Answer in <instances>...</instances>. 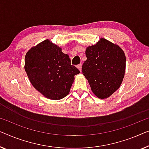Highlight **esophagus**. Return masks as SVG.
Returning <instances> with one entry per match:
<instances>
[{"label": "esophagus", "mask_w": 149, "mask_h": 149, "mask_svg": "<svg viewBox=\"0 0 149 149\" xmlns=\"http://www.w3.org/2000/svg\"><path fill=\"white\" fill-rule=\"evenodd\" d=\"M81 67H82V65H81V63L79 64V65H77V68H78V70L80 71V72L81 71Z\"/></svg>", "instance_id": "esophagus-1"}]
</instances>
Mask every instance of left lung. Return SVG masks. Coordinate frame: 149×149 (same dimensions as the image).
Segmentation results:
<instances>
[{"label":"left lung","mask_w":149,"mask_h":149,"mask_svg":"<svg viewBox=\"0 0 149 149\" xmlns=\"http://www.w3.org/2000/svg\"><path fill=\"white\" fill-rule=\"evenodd\" d=\"M87 59L82 65L83 75L96 97L104 99L120 87L125 71V55L118 45L101 38L86 50Z\"/></svg>","instance_id":"1"}]
</instances>
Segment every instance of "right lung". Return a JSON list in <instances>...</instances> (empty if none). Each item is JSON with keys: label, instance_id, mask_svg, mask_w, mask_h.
<instances>
[{"label": "right lung", "instance_id": "obj_1", "mask_svg": "<svg viewBox=\"0 0 149 149\" xmlns=\"http://www.w3.org/2000/svg\"><path fill=\"white\" fill-rule=\"evenodd\" d=\"M25 71L31 84L46 98L60 100L70 93L79 71L71 65L68 54L49 39L27 52Z\"/></svg>", "mask_w": 149, "mask_h": 149}]
</instances>
